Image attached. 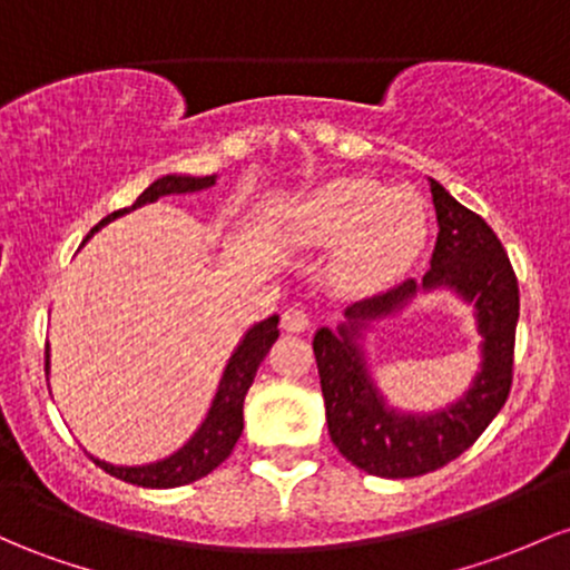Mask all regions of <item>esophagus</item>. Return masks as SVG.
<instances>
[{"mask_svg": "<svg viewBox=\"0 0 570 570\" xmlns=\"http://www.w3.org/2000/svg\"><path fill=\"white\" fill-rule=\"evenodd\" d=\"M281 324H284L286 333H305L311 327V314L303 305H289V308L281 314Z\"/></svg>", "mask_w": 570, "mask_h": 570, "instance_id": "1", "label": "esophagus"}]
</instances>
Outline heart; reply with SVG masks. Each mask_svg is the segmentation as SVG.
<instances>
[{"instance_id": "obj_1", "label": "heart", "mask_w": 570, "mask_h": 570, "mask_svg": "<svg viewBox=\"0 0 570 570\" xmlns=\"http://www.w3.org/2000/svg\"><path fill=\"white\" fill-rule=\"evenodd\" d=\"M289 237L299 246H335V273L352 289H379L414 262L428 235V210L409 189L371 178H337L295 205Z\"/></svg>"}]
</instances>
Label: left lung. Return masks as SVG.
Returning <instances> with one entry per match:
<instances>
[{
  "label": "left lung",
  "instance_id": "obj_1",
  "mask_svg": "<svg viewBox=\"0 0 570 570\" xmlns=\"http://www.w3.org/2000/svg\"><path fill=\"white\" fill-rule=\"evenodd\" d=\"M433 191L438 237L424 273L422 289L452 286L476 305L479 333L484 337V367L471 392L430 416H403L379 397L365 371L356 330L409 303L416 281H403L381 295L352 305L341 333L322 327L314 335V354L322 381L327 430L337 452L360 471L381 479H414L458 460L490 428L503 409L514 379V337L519 318V286L509 254L479 214L460 205L438 180Z\"/></svg>",
  "mask_w": 570,
  "mask_h": 570
}]
</instances>
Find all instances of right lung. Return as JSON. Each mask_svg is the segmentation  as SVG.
Listing matches in <instances>:
<instances>
[{
  "mask_svg": "<svg viewBox=\"0 0 570 570\" xmlns=\"http://www.w3.org/2000/svg\"><path fill=\"white\" fill-rule=\"evenodd\" d=\"M214 175H205V178H180V175H165V178L154 180L146 191L137 197L132 208L112 210L110 216H105L97 227L91 229L89 235L97 233L99 227L118 218L121 214H129V210L140 208V205L154 203V199L165 197V194H186V191H199L214 186ZM278 337V316L265 318V322L254 324L248 330L246 337H243L240 346L235 348V354L229 356L227 371H224L222 384H218L216 400L210 405L208 416H205L203 428L194 433V438L186 443L184 449L173 454V458L154 462V465H140V468H118L108 465L102 460H94L105 473L110 476L129 481V484L148 487V490H170V487H184L191 484V481L208 476L210 471H216L224 460L233 454L237 438L243 433V400H246L248 386L256 376V367L265 360L271 346ZM46 371H48V348H46Z\"/></svg>",
  "mask_w": 570,
  "mask_h": 570,
  "instance_id": "1",
  "label": "right lung"
}]
</instances>
